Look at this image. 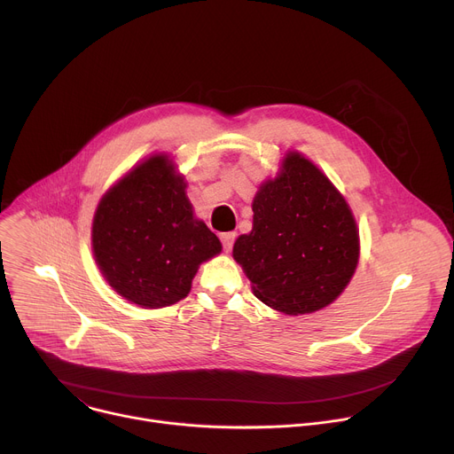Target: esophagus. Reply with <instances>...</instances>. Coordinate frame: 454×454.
Segmentation results:
<instances>
[{
  "label": "esophagus",
  "instance_id": "esophagus-1",
  "mask_svg": "<svg viewBox=\"0 0 454 454\" xmlns=\"http://www.w3.org/2000/svg\"><path fill=\"white\" fill-rule=\"evenodd\" d=\"M235 231H226V233H221L219 235V239H221V242H223V249L226 251V253H230L231 251V247H233V242H235Z\"/></svg>",
  "mask_w": 454,
  "mask_h": 454
}]
</instances>
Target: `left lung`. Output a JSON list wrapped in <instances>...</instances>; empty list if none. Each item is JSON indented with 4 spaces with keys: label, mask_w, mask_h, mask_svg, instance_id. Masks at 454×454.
I'll list each match as a JSON object with an SVG mask.
<instances>
[{
    "label": "left lung",
    "mask_w": 454,
    "mask_h": 454,
    "mask_svg": "<svg viewBox=\"0 0 454 454\" xmlns=\"http://www.w3.org/2000/svg\"><path fill=\"white\" fill-rule=\"evenodd\" d=\"M254 296L286 314L333 303L350 282L359 235L333 183L309 160L289 153L282 172L253 201V230L233 246Z\"/></svg>",
    "instance_id": "8db88e82"
}]
</instances>
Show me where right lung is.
Instances as JSON below:
<instances>
[{
    "label": "right lung",
    "mask_w": 454,
    "mask_h": 454,
    "mask_svg": "<svg viewBox=\"0 0 454 454\" xmlns=\"http://www.w3.org/2000/svg\"><path fill=\"white\" fill-rule=\"evenodd\" d=\"M95 261L109 286L142 307L183 300L221 242L193 219L184 183L167 156H153L102 198L93 219Z\"/></svg>",
    "instance_id": "1"
}]
</instances>
